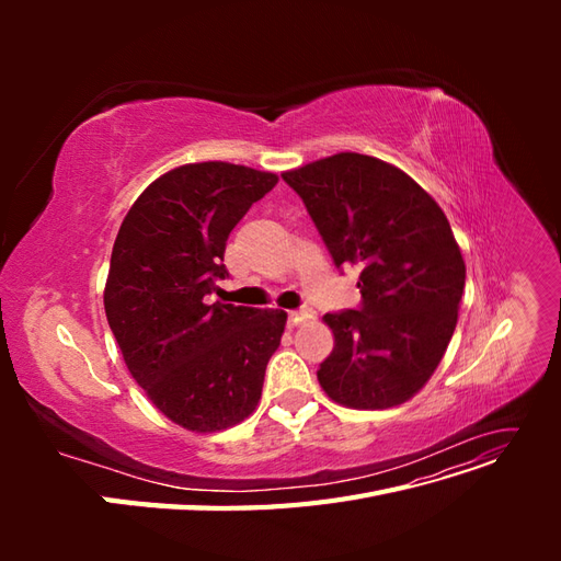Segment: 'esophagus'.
<instances>
[{"instance_id": "34e87169", "label": "esophagus", "mask_w": 561, "mask_h": 561, "mask_svg": "<svg viewBox=\"0 0 561 561\" xmlns=\"http://www.w3.org/2000/svg\"><path fill=\"white\" fill-rule=\"evenodd\" d=\"M311 318H313V311H311V309H299V311H290V313H287V325L297 328V325H301L304 320H311Z\"/></svg>"}]
</instances>
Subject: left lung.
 Here are the masks:
<instances>
[{
    "instance_id": "obj_1",
    "label": "left lung",
    "mask_w": 561,
    "mask_h": 561,
    "mask_svg": "<svg viewBox=\"0 0 561 561\" xmlns=\"http://www.w3.org/2000/svg\"><path fill=\"white\" fill-rule=\"evenodd\" d=\"M283 180L304 201L336 268H360V307L322 316L334 334L318 369L322 390L353 410L407 402L443 360L466 287L443 208L400 168L353 151Z\"/></svg>"
}]
</instances>
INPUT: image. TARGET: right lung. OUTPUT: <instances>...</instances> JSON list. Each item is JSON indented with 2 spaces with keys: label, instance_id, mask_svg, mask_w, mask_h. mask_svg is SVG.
Masks as SVG:
<instances>
[{
  "label": "right lung",
  "instance_id": "add662e5",
  "mask_svg": "<svg viewBox=\"0 0 561 561\" xmlns=\"http://www.w3.org/2000/svg\"><path fill=\"white\" fill-rule=\"evenodd\" d=\"M276 182L245 165L186 163L151 182L116 233L107 322L133 379L186 431H225L250 416L280 346L285 311L206 297L229 276L231 229Z\"/></svg>",
  "mask_w": 561,
  "mask_h": 561
}]
</instances>
